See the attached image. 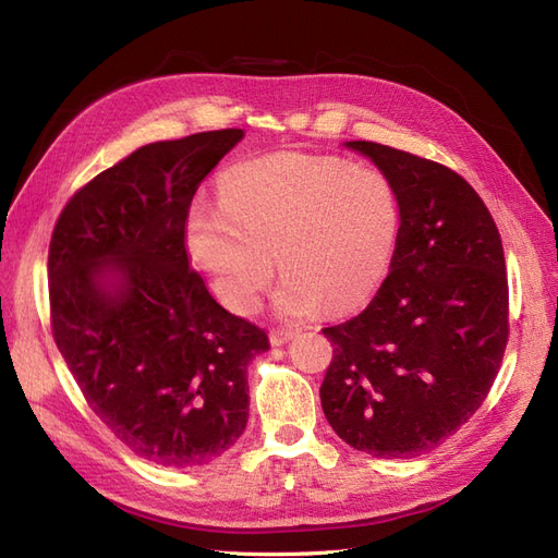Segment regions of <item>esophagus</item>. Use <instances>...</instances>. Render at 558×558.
<instances>
[{"label":"esophagus","mask_w":558,"mask_h":558,"mask_svg":"<svg viewBox=\"0 0 558 558\" xmlns=\"http://www.w3.org/2000/svg\"><path fill=\"white\" fill-rule=\"evenodd\" d=\"M295 335H298V328H275L269 330V342H272V347H281L286 342H291Z\"/></svg>","instance_id":"esophagus-1"}]
</instances>
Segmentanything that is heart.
<instances>
[{"instance_id": "heart-1", "label": "heart", "mask_w": 558, "mask_h": 558, "mask_svg": "<svg viewBox=\"0 0 558 558\" xmlns=\"http://www.w3.org/2000/svg\"><path fill=\"white\" fill-rule=\"evenodd\" d=\"M221 202L197 197L185 244L230 312L256 310L272 279L281 316L340 312L373 293L391 265L400 199L375 167L342 158L275 154L232 165Z\"/></svg>"}]
</instances>
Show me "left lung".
<instances>
[{
	"label": "left lung",
	"instance_id": "8db88e82",
	"mask_svg": "<svg viewBox=\"0 0 558 558\" xmlns=\"http://www.w3.org/2000/svg\"><path fill=\"white\" fill-rule=\"evenodd\" d=\"M344 146L393 181L400 230L373 302L324 328L320 408L353 449L414 459L459 430L498 375L510 330L502 242L449 167L375 142Z\"/></svg>",
	"mask_w": 558,
	"mask_h": 558
}]
</instances>
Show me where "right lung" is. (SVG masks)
Wrapping results in <instances>:
<instances>
[{
  "mask_svg": "<svg viewBox=\"0 0 558 558\" xmlns=\"http://www.w3.org/2000/svg\"><path fill=\"white\" fill-rule=\"evenodd\" d=\"M244 130L134 150L66 202L48 248L53 337L90 410L142 459L195 468L240 440L265 330L191 269L193 195Z\"/></svg>",
  "mask_w": 558,
  "mask_h": 558,
  "instance_id": "right-lung-1",
  "label": "right lung"
}]
</instances>
